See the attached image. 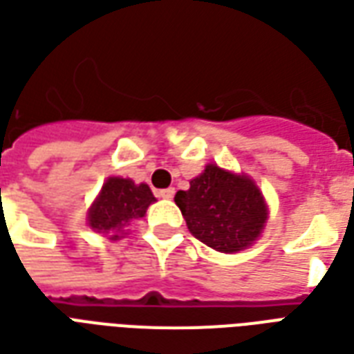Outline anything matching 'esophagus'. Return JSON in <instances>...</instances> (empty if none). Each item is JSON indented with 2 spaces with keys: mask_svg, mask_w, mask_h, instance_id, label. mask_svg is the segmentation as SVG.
<instances>
[{
  "mask_svg": "<svg viewBox=\"0 0 354 354\" xmlns=\"http://www.w3.org/2000/svg\"><path fill=\"white\" fill-rule=\"evenodd\" d=\"M161 199H172L174 197V187H167V189H161V192L157 193Z\"/></svg>",
  "mask_w": 354,
  "mask_h": 354,
  "instance_id": "obj_1",
  "label": "esophagus"
}]
</instances>
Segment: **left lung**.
<instances>
[{"label": "left lung", "mask_w": 354, "mask_h": 354, "mask_svg": "<svg viewBox=\"0 0 354 354\" xmlns=\"http://www.w3.org/2000/svg\"><path fill=\"white\" fill-rule=\"evenodd\" d=\"M174 201L193 237L218 252L245 250L266 227V199L252 178L218 165H207Z\"/></svg>", "instance_id": "obj_1"}]
</instances>
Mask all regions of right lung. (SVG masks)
I'll return each instance as SVG.
<instances>
[{
	"mask_svg": "<svg viewBox=\"0 0 354 354\" xmlns=\"http://www.w3.org/2000/svg\"><path fill=\"white\" fill-rule=\"evenodd\" d=\"M153 201V193L146 184L136 185L129 178L111 176L104 182L100 195L88 208L87 222L96 233L115 241L132 220L146 214Z\"/></svg>",
	"mask_w": 354,
	"mask_h": 354,
	"instance_id": "obj_1",
	"label": "right lung"
}]
</instances>
